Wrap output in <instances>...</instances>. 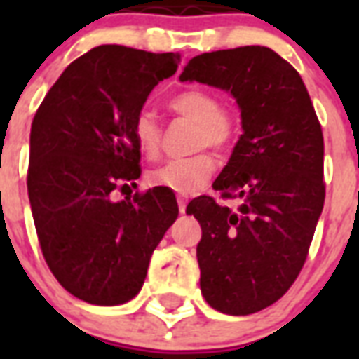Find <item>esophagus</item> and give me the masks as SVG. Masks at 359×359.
Segmentation results:
<instances>
[{
	"label": "esophagus",
	"mask_w": 359,
	"mask_h": 359,
	"mask_svg": "<svg viewBox=\"0 0 359 359\" xmlns=\"http://www.w3.org/2000/svg\"><path fill=\"white\" fill-rule=\"evenodd\" d=\"M177 203H179L180 214H184L186 205H188V197H186V196H179V197H177Z\"/></svg>",
	"instance_id": "34e87169"
}]
</instances>
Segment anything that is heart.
Returning <instances> with one entry per match:
<instances>
[{
    "instance_id": "1",
    "label": "heart",
    "mask_w": 359,
    "mask_h": 359,
    "mask_svg": "<svg viewBox=\"0 0 359 359\" xmlns=\"http://www.w3.org/2000/svg\"><path fill=\"white\" fill-rule=\"evenodd\" d=\"M175 114L182 115L191 123L197 124L196 147H210L214 151H224L229 147L235 135V124L227 114L222 111L218 97L203 89H188L175 95L169 102ZM132 134L137 145V151L145 158H154L160 152L162 130L156 123L154 115L141 111L134 119ZM214 173V160L208 154H196L182 160H169L158 165L147 175L149 184L156 188H165L180 196H190Z\"/></svg>"
}]
</instances>
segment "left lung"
<instances>
[{"label": "left lung", "mask_w": 359, "mask_h": 359, "mask_svg": "<svg viewBox=\"0 0 359 359\" xmlns=\"http://www.w3.org/2000/svg\"><path fill=\"white\" fill-rule=\"evenodd\" d=\"M180 81L231 93L242 135L214 180L236 210L196 197L186 214L201 225L197 262L208 306L251 315L290 289L306 262L324 207V140L300 74L264 46L201 53Z\"/></svg>", "instance_id": "1"}]
</instances>
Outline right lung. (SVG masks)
<instances>
[{
	"instance_id": "right-lung-1",
	"label": "right lung",
	"mask_w": 359,
	"mask_h": 359,
	"mask_svg": "<svg viewBox=\"0 0 359 359\" xmlns=\"http://www.w3.org/2000/svg\"><path fill=\"white\" fill-rule=\"evenodd\" d=\"M179 63V53L97 46L65 69L36 109L27 171L36 236L55 279L87 304L132 300L179 216L165 188L114 199L141 175L134 119Z\"/></svg>"
}]
</instances>
